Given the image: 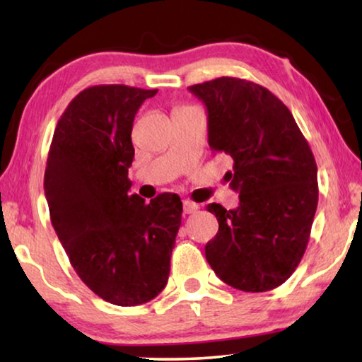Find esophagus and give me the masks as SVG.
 <instances>
[{
	"mask_svg": "<svg viewBox=\"0 0 362 362\" xmlns=\"http://www.w3.org/2000/svg\"><path fill=\"white\" fill-rule=\"evenodd\" d=\"M199 209V206L192 201H182V212L185 214H194V212Z\"/></svg>",
	"mask_w": 362,
	"mask_h": 362,
	"instance_id": "esophagus-1",
	"label": "esophagus"
}]
</instances>
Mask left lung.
Wrapping results in <instances>:
<instances>
[{"instance_id": "8db88e82", "label": "left lung", "mask_w": 362, "mask_h": 362, "mask_svg": "<svg viewBox=\"0 0 362 362\" xmlns=\"http://www.w3.org/2000/svg\"><path fill=\"white\" fill-rule=\"evenodd\" d=\"M189 92L207 110L209 146L232 158L226 173L239 207L207 206L219 232L206 259L224 284L269 291L290 279L318 206V168L293 115L265 87L235 77L196 83Z\"/></svg>"}]
</instances>
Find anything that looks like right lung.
<instances>
[{"label": "right lung", "instance_id": "add662e5", "mask_svg": "<svg viewBox=\"0 0 362 362\" xmlns=\"http://www.w3.org/2000/svg\"><path fill=\"white\" fill-rule=\"evenodd\" d=\"M156 88L93 86L69 103L54 130L44 192L54 230L76 274L102 300L136 306L170 276L182 202L130 194L133 120Z\"/></svg>", "mask_w": 362, "mask_h": 362}]
</instances>
